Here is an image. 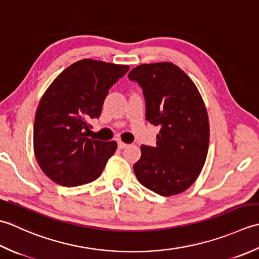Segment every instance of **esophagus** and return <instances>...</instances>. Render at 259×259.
<instances>
[{
  "mask_svg": "<svg viewBox=\"0 0 259 259\" xmlns=\"http://www.w3.org/2000/svg\"><path fill=\"white\" fill-rule=\"evenodd\" d=\"M127 146V144L126 143H124V142H118V149H120V150H123V149H125V147Z\"/></svg>",
  "mask_w": 259,
  "mask_h": 259,
  "instance_id": "34e87169",
  "label": "esophagus"
}]
</instances>
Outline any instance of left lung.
Instances as JSON below:
<instances>
[{"instance_id":"obj_1","label":"left lung","mask_w":259,"mask_h":259,"mask_svg":"<svg viewBox=\"0 0 259 259\" xmlns=\"http://www.w3.org/2000/svg\"><path fill=\"white\" fill-rule=\"evenodd\" d=\"M130 80L143 89L146 120L161 126L156 146H141L134 172L141 184L160 196L186 191L197 180L209 147V118L194 82L171 62L140 65Z\"/></svg>"}]
</instances>
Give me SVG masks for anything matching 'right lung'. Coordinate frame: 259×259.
Here are the masks:
<instances>
[{"label":"right lung","instance_id":"right-lung-1","mask_svg":"<svg viewBox=\"0 0 259 259\" xmlns=\"http://www.w3.org/2000/svg\"><path fill=\"white\" fill-rule=\"evenodd\" d=\"M128 69L82 59L66 68L47 89L35 113L33 149L41 170L52 181L78 187L102 174L117 143L88 139V122L99 117L109 88Z\"/></svg>","mask_w":259,"mask_h":259}]
</instances>
